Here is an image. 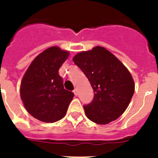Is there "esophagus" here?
<instances>
[{
	"label": "esophagus",
	"mask_w": 158,
	"mask_h": 158,
	"mask_svg": "<svg viewBox=\"0 0 158 158\" xmlns=\"http://www.w3.org/2000/svg\"><path fill=\"white\" fill-rule=\"evenodd\" d=\"M73 93H74V94L76 95V96H77V94H78V90H77V88H75V89L73 90Z\"/></svg>",
	"instance_id": "1"
}]
</instances>
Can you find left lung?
I'll return each mask as SVG.
<instances>
[{
	"label": "left lung",
	"mask_w": 158,
	"mask_h": 158,
	"mask_svg": "<svg viewBox=\"0 0 158 158\" xmlns=\"http://www.w3.org/2000/svg\"><path fill=\"white\" fill-rule=\"evenodd\" d=\"M89 80L94 98L84 105L88 119L98 124L115 121L127 108L135 85L125 66L105 48L96 46L73 58Z\"/></svg>",
	"instance_id": "8db88e82"
}]
</instances>
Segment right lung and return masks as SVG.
<instances>
[{
	"label": "right lung",
	"instance_id": "right-lung-1",
	"mask_svg": "<svg viewBox=\"0 0 158 158\" xmlns=\"http://www.w3.org/2000/svg\"><path fill=\"white\" fill-rule=\"evenodd\" d=\"M69 52L52 46L32 61L21 82L20 94L26 110L35 118L53 123L64 117L74 97L64 88L58 70Z\"/></svg>",
	"mask_w": 158,
	"mask_h": 158
}]
</instances>
